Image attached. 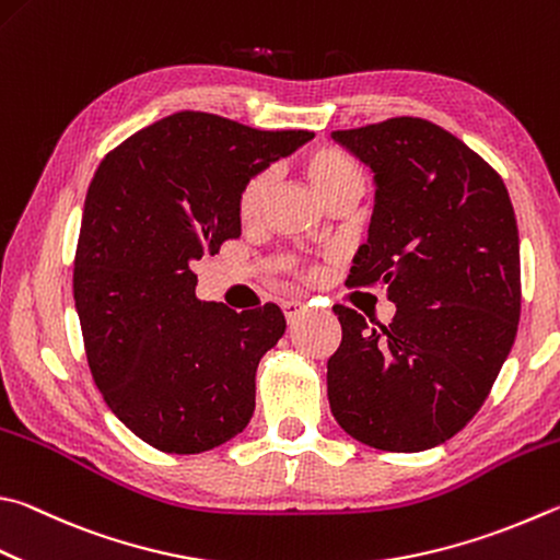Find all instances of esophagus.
Masks as SVG:
<instances>
[{"mask_svg":"<svg viewBox=\"0 0 560 560\" xmlns=\"http://www.w3.org/2000/svg\"><path fill=\"white\" fill-rule=\"evenodd\" d=\"M281 308H283V315H287L289 323H296V318H301V315L306 313V306H303L301 301H287Z\"/></svg>","mask_w":560,"mask_h":560,"instance_id":"obj_1","label":"esophagus"}]
</instances>
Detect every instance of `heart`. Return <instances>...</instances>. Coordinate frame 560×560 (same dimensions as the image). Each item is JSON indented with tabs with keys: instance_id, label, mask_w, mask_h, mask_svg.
Returning a JSON list of instances; mask_svg holds the SVG:
<instances>
[{
	"instance_id": "b5f03b06",
	"label": "heart",
	"mask_w": 560,
	"mask_h": 560,
	"mask_svg": "<svg viewBox=\"0 0 560 560\" xmlns=\"http://www.w3.org/2000/svg\"><path fill=\"white\" fill-rule=\"evenodd\" d=\"M303 176L318 190V196L328 202L332 196L350 186H362V174L354 161L345 151L335 147H313L303 151L299 159ZM269 198V174L259 171L245 180L235 200V212L242 225H254L261 218L264 206ZM306 277H315V271H306Z\"/></svg>"
}]
</instances>
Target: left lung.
<instances>
[{
	"instance_id": "8db88e82",
	"label": "left lung",
	"mask_w": 560,
	"mask_h": 560,
	"mask_svg": "<svg viewBox=\"0 0 560 560\" xmlns=\"http://www.w3.org/2000/svg\"><path fill=\"white\" fill-rule=\"evenodd\" d=\"M374 171L377 206L350 289H386L389 323L332 306L330 411L352 439L392 453L441 445L480 411L522 313L520 230L502 176L421 117L332 131Z\"/></svg>"
}]
</instances>
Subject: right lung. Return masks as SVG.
<instances>
[{
  "instance_id": "add662e5",
  "label": "right lung",
  "mask_w": 560,
  "mask_h": 560,
  "mask_svg": "<svg viewBox=\"0 0 560 560\" xmlns=\"http://www.w3.org/2000/svg\"><path fill=\"white\" fill-rule=\"evenodd\" d=\"M311 137L186 109L95 171L73 261L85 358L112 413L156 451L218 448L252 419L254 372L287 320L277 303H202L192 261L240 237V188Z\"/></svg>"
}]
</instances>
